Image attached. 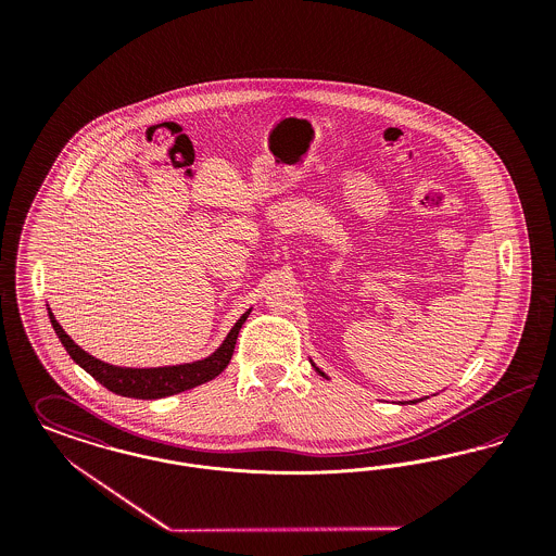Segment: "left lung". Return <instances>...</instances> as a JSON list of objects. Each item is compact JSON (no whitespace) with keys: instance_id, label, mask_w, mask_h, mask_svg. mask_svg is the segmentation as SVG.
<instances>
[{"instance_id":"obj_1","label":"left lung","mask_w":556,"mask_h":556,"mask_svg":"<svg viewBox=\"0 0 556 556\" xmlns=\"http://www.w3.org/2000/svg\"><path fill=\"white\" fill-rule=\"evenodd\" d=\"M313 367H315V363H313ZM315 369H317V372H320V375L327 379V375H325L323 370L318 369V367H315ZM421 400H424V397H421ZM415 402H419V400H410V404H415ZM402 404H404V402H402Z\"/></svg>"}]
</instances>
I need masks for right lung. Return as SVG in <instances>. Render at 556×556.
Wrapping results in <instances>:
<instances>
[{"label":"right lung","instance_id":"obj_1","mask_svg":"<svg viewBox=\"0 0 556 556\" xmlns=\"http://www.w3.org/2000/svg\"><path fill=\"white\" fill-rule=\"evenodd\" d=\"M248 315H250V311L239 317L233 329L229 331V336L225 338V342L218 345L208 358L186 363V365H175V367H156V369H127V367L108 365L100 358H93L91 354H87L83 348L75 344L68 338V333L60 327L52 311H50V320H52L55 336L60 338V342L66 348L71 358L110 392L125 397L156 400V397L173 396V394L191 390L195 386H202L227 369V365L233 356V350H236L239 329L245 323Z\"/></svg>","mask_w":556,"mask_h":556}]
</instances>
